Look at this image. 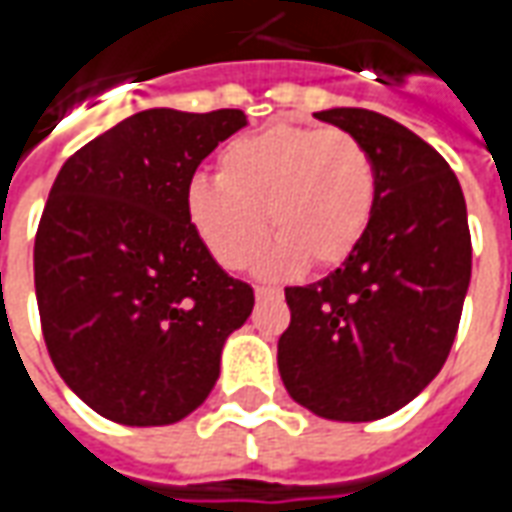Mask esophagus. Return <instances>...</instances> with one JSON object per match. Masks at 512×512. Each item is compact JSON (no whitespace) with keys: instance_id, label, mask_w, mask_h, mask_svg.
<instances>
[{"instance_id":"esophagus-1","label":"esophagus","mask_w":512,"mask_h":512,"mask_svg":"<svg viewBox=\"0 0 512 512\" xmlns=\"http://www.w3.org/2000/svg\"><path fill=\"white\" fill-rule=\"evenodd\" d=\"M273 297H281V289H275V286H256V300H273Z\"/></svg>"}]
</instances>
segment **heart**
<instances>
[{
    "instance_id": "heart-1",
    "label": "heart",
    "mask_w": 512,
    "mask_h": 512,
    "mask_svg": "<svg viewBox=\"0 0 512 512\" xmlns=\"http://www.w3.org/2000/svg\"><path fill=\"white\" fill-rule=\"evenodd\" d=\"M378 201L369 148L342 129L278 123L231 140L217 157V181L192 179L184 212L192 231L228 270L248 267L267 242L264 275L344 262L364 237Z\"/></svg>"
}]
</instances>
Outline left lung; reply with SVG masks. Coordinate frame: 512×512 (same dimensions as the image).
Instances as JSON below:
<instances>
[{"mask_svg":"<svg viewBox=\"0 0 512 512\" xmlns=\"http://www.w3.org/2000/svg\"><path fill=\"white\" fill-rule=\"evenodd\" d=\"M375 159L378 201L339 270L286 286L278 372L289 397L333 422H372L436 378L460 325L471 234L458 176L436 148L386 115L314 112Z\"/></svg>","mask_w":512,"mask_h":512,"instance_id":"obj_1","label":"left lung"}]
</instances>
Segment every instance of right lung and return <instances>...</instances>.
Listing matches in <instances>:
<instances>
[{"mask_svg":"<svg viewBox=\"0 0 512 512\" xmlns=\"http://www.w3.org/2000/svg\"><path fill=\"white\" fill-rule=\"evenodd\" d=\"M242 110H146L65 159L35 234V295L54 369L129 427L173 424L209 397L253 289L212 259L184 192Z\"/></svg>","mask_w":512,"mask_h":512,"instance_id":"1","label":"right lung"}]
</instances>
